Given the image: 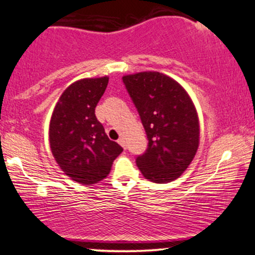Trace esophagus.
<instances>
[{
    "label": "esophagus",
    "instance_id": "esophagus-1",
    "mask_svg": "<svg viewBox=\"0 0 255 255\" xmlns=\"http://www.w3.org/2000/svg\"><path fill=\"white\" fill-rule=\"evenodd\" d=\"M118 142L120 143V145H121L122 147H124V148L126 149V141H125V139L124 137H120V139L118 140Z\"/></svg>",
    "mask_w": 255,
    "mask_h": 255
}]
</instances>
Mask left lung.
<instances>
[{
  "label": "left lung",
  "instance_id": "obj_1",
  "mask_svg": "<svg viewBox=\"0 0 255 255\" xmlns=\"http://www.w3.org/2000/svg\"><path fill=\"white\" fill-rule=\"evenodd\" d=\"M145 128L148 147L136 157L146 179H177L195 158L199 122L191 98L179 83L160 72L146 71L122 77Z\"/></svg>",
  "mask_w": 255,
  "mask_h": 255
}]
</instances>
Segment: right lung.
Masks as SVG:
<instances>
[{"instance_id":"obj_1","label":"right lung","mask_w":255,"mask_h":255,"mask_svg":"<svg viewBox=\"0 0 255 255\" xmlns=\"http://www.w3.org/2000/svg\"><path fill=\"white\" fill-rule=\"evenodd\" d=\"M109 78H84L61 94L50 122L52 154L72 180L84 185L108 176L113 161L124 151L104 131L95 108Z\"/></svg>"}]
</instances>
